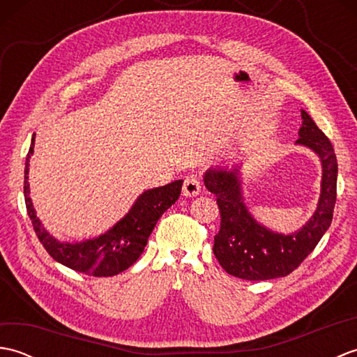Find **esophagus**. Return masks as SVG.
Listing matches in <instances>:
<instances>
[{"instance_id":"obj_1","label":"esophagus","mask_w":357,"mask_h":357,"mask_svg":"<svg viewBox=\"0 0 357 357\" xmlns=\"http://www.w3.org/2000/svg\"><path fill=\"white\" fill-rule=\"evenodd\" d=\"M201 192V179L196 174L187 176L183 185V195L184 196H196Z\"/></svg>"}]
</instances>
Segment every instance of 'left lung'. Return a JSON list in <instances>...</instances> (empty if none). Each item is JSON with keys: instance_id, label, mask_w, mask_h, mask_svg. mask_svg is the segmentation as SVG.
Instances as JSON below:
<instances>
[{"instance_id": "1", "label": "left lung", "mask_w": 357, "mask_h": 357, "mask_svg": "<svg viewBox=\"0 0 357 357\" xmlns=\"http://www.w3.org/2000/svg\"><path fill=\"white\" fill-rule=\"evenodd\" d=\"M296 144L312 149L322 162L321 198L312 219L291 234L275 233L255 221L242 198L239 169H210L204 176L208 192L216 196L221 227L213 253L229 275L247 280L288 276L313 252L328 230L336 204L337 161L330 139L305 110Z\"/></svg>"}]
</instances>
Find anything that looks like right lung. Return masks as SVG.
Wrapping results in <instances>:
<instances>
[{"mask_svg":"<svg viewBox=\"0 0 357 357\" xmlns=\"http://www.w3.org/2000/svg\"><path fill=\"white\" fill-rule=\"evenodd\" d=\"M33 146L35 136L26 158L24 199L27 215L45 252L66 267L96 278L115 276L138 261L158 219L167 208L172 207V204L178 201L183 179L144 192L136 199L130 211L101 236L67 244L56 241L45 231L41 221L36 218L32 199L29 196V161L30 155H33Z\"/></svg>","mask_w":357,"mask_h":357,"instance_id":"right-lung-1","label":"right lung"}]
</instances>
